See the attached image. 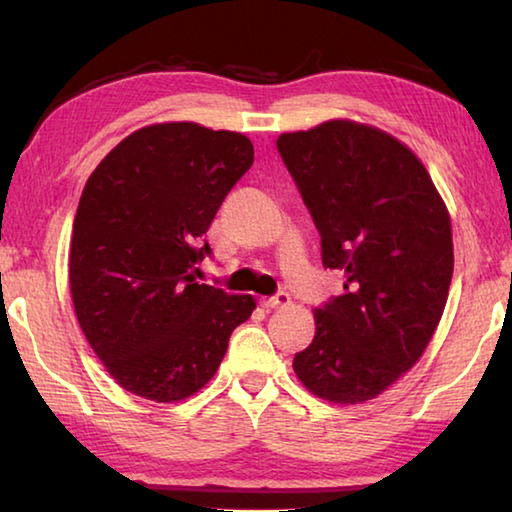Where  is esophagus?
Wrapping results in <instances>:
<instances>
[{
  "label": "esophagus",
  "instance_id": "34e87169",
  "mask_svg": "<svg viewBox=\"0 0 512 512\" xmlns=\"http://www.w3.org/2000/svg\"><path fill=\"white\" fill-rule=\"evenodd\" d=\"M289 302H291V298H289L287 291H277L275 296L262 298V307H266V309H277V307H287Z\"/></svg>",
  "mask_w": 512,
  "mask_h": 512
}]
</instances>
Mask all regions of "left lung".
<instances>
[{"label":"left lung","mask_w":512,"mask_h":512,"mask_svg":"<svg viewBox=\"0 0 512 512\" xmlns=\"http://www.w3.org/2000/svg\"><path fill=\"white\" fill-rule=\"evenodd\" d=\"M277 151L320 232L343 296L314 311L316 334L293 357L309 393L368 402L427 350L454 273L449 212L409 146L350 119L277 137Z\"/></svg>","instance_id":"8db88e82"}]
</instances>
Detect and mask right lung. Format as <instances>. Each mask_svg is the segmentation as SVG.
Wrapping results in <instances>:
<instances>
[{
	"label": "right lung",
	"mask_w": 512,
	"mask_h": 512,
	"mask_svg": "<svg viewBox=\"0 0 512 512\" xmlns=\"http://www.w3.org/2000/svg\"><path fill=\"white\" fill-rule=\"evenodd\" d=\"M253 158L246 135L169 121L121 140L85 183L69 289L85 339L128 393H198L253 314V296L194 280L212 253L203 235Z\"/></svg>",
	"instance_id": "add662e5"
}]
</instances>
